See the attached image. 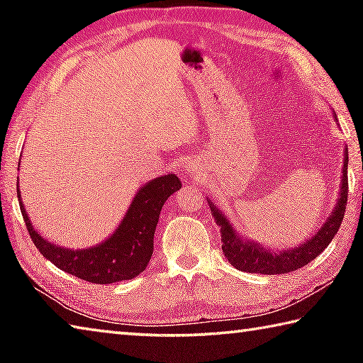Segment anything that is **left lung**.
I'll return each mask as SVG.
<instances>
[{
  "instance_id": "1",
  "label": "left lung",
  "mask_w": 363,
  "mask_h": 363,
  "mask_svg": "<svg viewBox=\"0 0 363 363\" xmlns=\"http://www.w3.org/2000/svg\"><path fill=\"white\" fill-rule=\"evenodd\" d=\"M344 164H342V179L340 189V199L336 201L333 213L325 220V224L318 229L315 235H312L309 240L301 243L299 247H294L284 251H274L262 248V245L257 242L245 240L233 229L224 213L218 210L213 205L210 199L208 203L211 208V214L216 224L220 227V240H223V253L233 267L242 270V272H255L264 275L274 274H288L291 270H298L299 267L309 264L312 259L322 253L333 240L337 229L342 223L344 211L347 205V149H344Z\"/></svg>"
}]
</instances>
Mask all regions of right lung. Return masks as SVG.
<instances>
[{
  "instance_id": "add662e5",
  "label": "right lung",
  "mask_w": 363,
  "mask_h": 363,
  "mask_svg": "<svg viewBox=\"0 0 363 363\" xmlns=\"http://www.w3.org/2000/svg\"><path fill=\"white\" fill-rule=\"evenodd\" d=\"M181 186L176 174H167L147 182L138 190L131 206L112 235L96 247L86 250L64 248L43 238L30 223L22 205L19 186L17 196L28 233L40 253L67 274L91 284L106 285L131 280L144 272L153 253V235L160 211L168 196L177 192Z\"/></svg>"
}]
</instances>
